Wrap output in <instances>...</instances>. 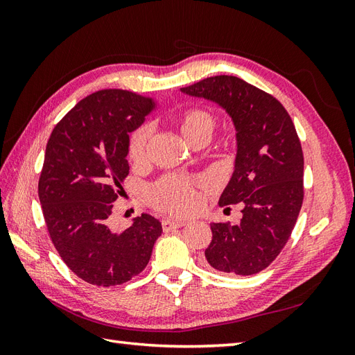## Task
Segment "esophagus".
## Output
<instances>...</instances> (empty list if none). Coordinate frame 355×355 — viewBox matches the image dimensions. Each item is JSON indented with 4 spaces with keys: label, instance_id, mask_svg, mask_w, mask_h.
I'll list each match as a JSON object with an SVG mask.
<instances>
[{
    "label": "esophagus",
    "instance_id": "1",
    "mask_svg": "<svg viewBox=\"0 0 355 355\" xmlns=\"http://www.w3.org/2000/svg\"><path fill=\"white\" fill-rule=\"evenodd\" d=\"M184 225H185V220H173V219H164L163 222H161V227H163V231H164V232L173 231V230H176V228L184 227Z\"/></svg>",
    "mask_w": 355,
    "mask_h": 355
}]
</instances>
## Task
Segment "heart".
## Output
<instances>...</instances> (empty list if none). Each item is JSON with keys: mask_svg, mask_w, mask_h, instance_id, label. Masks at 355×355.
Listing matches in <instances>:
<instances>
[{"mask_svg": "<svg viewBox=\"0 0 355 355\" xmlns=\"http://www.w3.org/2000/svg\"><path fill=\"white\" fill-rule=\"evenodd\" d=\"M213 116L202 110H191L180 118V132L188 142L200 135H211ZM151 130L148 125L139 127L128 142V158L141 163L146 157V148ZM149 201L159 210L173 214H184L197 206V192L192 180L182 178H164L149 188Z\"/></svg>", "mask_w": 355, "mask_h": 355, "instance_id": "heart-1", "label": "heart"}]
</instances>
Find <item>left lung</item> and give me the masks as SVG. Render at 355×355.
<instances>
[{
  "label": "left lung",
  "mask_w": 355,
  "mask_h": 355,
  "mask_svg": "<svg viewBox=\"0 0 355 355\" xmlns=\"http://www.w3.org/2000/svg\"><path fill=\"white\" fill-rule=\"evenodd\" d=\"M180 93L227 112L237 144L219 206L240 202L243 218L237 225H210L206 261L222 272H259L286 245L302 207L304 154L292 118L271 94L232 75L206 78Z\"/></svg>",
  "instance_id": "obj_1"
}]
</instances>
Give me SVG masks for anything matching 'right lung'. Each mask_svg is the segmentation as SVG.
Listing matches in <instances>:
<instances>
[{"label": "right lung", "mask_w": 355, "mask_h": 355, "mask_svg": "<svg viewBox=\"0 0 355 355\" xmlns=\"http://www.w3.org/2000/svg\"><path fill=\"white\" fill-rule=\"evenodd\" d=\"M155 99L101 90L80 101L51 132L38 197L50 239L69 270L94 286L132 280L151 259L163 232L142 213L127 230L108 225L128 175V133L155 108Z\"/></svg>", "instance_id": "obj_1"}]
</instances>
